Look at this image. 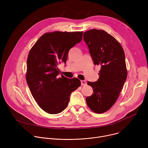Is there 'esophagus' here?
<instances>
[{"instance_id": "esophagus-1", "label": "esophagus", "mask_w": 148, "mask_h": 148, "mask_svg": "<svg viewBox=\"0 0 148 148\" xmlns=\"http://www.w3.org/2000/svg\"><path fill=\"white\" fill-rule=\"evenodd\" d=\"M81 86H85L87 84V82L86 81H84V80L81 81Z\"/></svg>"}]
</instances>
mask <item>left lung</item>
<instances>
[{
    "mask_svg": "<svg viewBox=\"0 0 148 148\" xmlns=\"http://www.w3.org/2000/svg\"><path fill=\"white\" fill-rule=\"evenodd\" d=\"M83 37L94 64L101 67L98 81L87 83L93 94L86 102L93 112L102 114L115 103L127 77L125 53L119 42L104 30L91 29Z\"/></svg>",
    "mask_w": 148,
    "mask_h": 148,
    "instance_id": "left-lung-1",
    "label": "left lung"
}]
</instances>
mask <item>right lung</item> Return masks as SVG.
Segmentation results:
<instances>
[{
  "mask_svg": "<svg viewBox=\"0 0 148 148\" xmlns=\"http://www.w3.org/2000/svg\"><path fill=\"white\" fill-rule=\"evenodd\" d=\"M83 32H53L42 35L30 49L26 81L38 106L50 114L64 110L71 93L81 86L77 78L61 75L57 65L66 62L69 50L82 38Z\"/></svg>",
  "mask_w": 148,
  "mask_h": 148,
  "instance_id": "add662e5",
  "label": "right lung"
}]
</instances>
